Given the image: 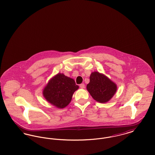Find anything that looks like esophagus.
<instances>
[{"instance_id":"obj_1","label":"esophagus","mask_w":155,"mask_h":155,"mask_svg":"<svg viewBox=\"0 0 155 155\" xmlns=\"http://www.w3.org/2000/svg\"><path fill=\"white\" fill-rule=\"evenodd\" d=\"M80 87L81 89L85 88V84H81L80 85Z\"/></svg>"}]
</instances>
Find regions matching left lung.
<instances>
[{"label":"left lung","mask_w":155,"mask_h":155,"mask_svg":"<svg viewBox=\"0 0 155 155\" xmlns=\"http://www.w3.org/2000/svg\"><path fill=\"white\" fill-rule=\"evenodd\" d=\"M87 89L90 95L97 102H109L116 94L117 86L105 75L98 71L92 72L89 77Z\"/></svg>","instance_id":"obj_1"}]
</instances>
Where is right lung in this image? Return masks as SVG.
<instances>
[{"label":"right lung","instance_id":"add662e5","mask_svg":"<svg viewBox=\"0 0 155 155\" xmlns=\"http://www.w3.org/2000/svg\"><path fill=\"white\" fill-rule=\"evenodd\" d=\"M78 88L79 86L75 84L73 78L59 73L49 80L42 94L49 103L63 109L70 103L74 92Z\"/></svg>","mask_w":155,"mask_h":155}]
</instances>
